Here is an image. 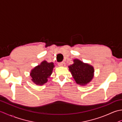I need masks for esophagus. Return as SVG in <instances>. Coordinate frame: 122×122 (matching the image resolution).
<instances>
[{
	"instance_id": "obj_1",
	"label": "esophagus",
	"mask_w": 122,
	"mask_h": 122,
	"mask_svg": "<svg viewBox=\"0 0 122 122\" xmlns=\"http://www.w3.org/2000/svg\"><path fill=\"white\" fill-rule=\"evenodd\" d=\"M58 65L60 66H66V63L64 62H60L58 63Z\"/></svg>"
}]
</instances>
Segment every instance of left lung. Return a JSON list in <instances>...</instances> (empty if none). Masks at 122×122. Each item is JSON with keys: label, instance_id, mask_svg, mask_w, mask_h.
<instances>
[{"label": "left lung", "instance_id": "8db88e82", "mask_svg": "<svg viewBox=\"0 0 122 122\" xmlns=\"http://www.w3.org/2000/svg\"><path fill=\"white\" fill-rule=\"evenodd\" d=\"M74 63L69 66L76 83L84 85L90 82L93 77L94 69L89 64L84 63L78 59L73 60Z\"/></svg>", "mask_w": 122, "mask_h": 122}]
</instances>
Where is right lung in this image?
I'll return each mask as SVG.
<instances>
[{"instance_id":"1","label":"right lung","mask_w":122,"mask_h":122,"mask_svg":"<svg viewBox=\"0 0 122 122\" xmlns=\"http://www.w3.org/2000/svg\"><path fill=\"white\" fill-rule=\"evenodd\" d=\"M53 62L43 61L40 65L33 69L30 73L32 81L37 85H42L48 81V79L52 74L53 67Z\"/></svg>"}]
</instances>
